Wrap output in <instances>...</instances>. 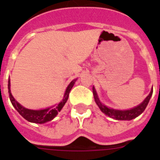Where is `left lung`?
<instances>
[{
    "instance_id": "8db88e82",
    "label": "left lung",
    "mask_w": 160,
    "mask_h": 160,
    "mask_svg": "<svg viewBox=\"0 0 160 160\" xmlns=\"http://www.w3.org/2000/svg\"><path fill=\"white\" fill-rule=\"evenodd\" d=\"M152 94H153V90L150 91L149 95L147 96L146 99L140 105L134 107L133 109H127V110H117V109H110L109 107L102 105L99 100V98H98L97 93L95 91V88L93 87V95H94V98H95V101L100 109V110L108 116L111 117L114 119H118V120H130V119H133L136 118L137 116H139V114H141L148 105V103L151 98Z\"/></svg>"
}]
</instances>
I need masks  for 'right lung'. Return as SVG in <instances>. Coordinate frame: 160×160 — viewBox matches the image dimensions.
<instances>
[{
	"label": "right lung",
	"mask_w": 160,
	"mask_h": 160,
	"mask_svg": "<svg viewBox=\"0 0 160 160\" xmlns=\"http://www.w3.org/2000/svg\"><path fill=\"white\" fill-rule=\"evenodd\" d=\"M75 80H72L70 84L68 85L67 89L65 90V95L63 100L58 104L56 106L52 107V108H48V109H41V110H32V109H28L24 108L23 106H21L17 101H16L14 97L12 96L11 93V83H10V80H8V93L9 97L11 100V102L12 104L15 109L19 112V114H21V116L23 117L24 119H26V120H28L29 122H32V123H36V124H43L46 122L51 121L55 118L59 112L61 110L63 106L65 105V104L67 101L68 98H69V94H70V90L72 89L73 85L75 84Z\"/></svg>",
	"instance_id": "1"
}]
</instances>
